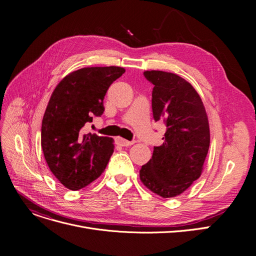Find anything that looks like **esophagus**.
Masks as SVG:
<instances>
[{
  "label": "esophagus",
  "instance_id": "esophagus-1",
  "mask_svg": "<svg viewBox=\"0 0 256 256\" xmlns=\"http://www.w3.org/2000/svg\"><path fill=\"white\" fill-rule=\"evenodd\" d=\"M118 142L120 143L121 146H130V145H132L134 143H135V141H128V140L122 139V138L118 139Z\"/></svg>",
  "mask_w": 256,
  "mask_h": 256
}]
</instances>
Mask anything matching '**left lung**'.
<instances>
[{
  "instance_id": "1",
  "label": "left lung",
  "mask_w": 256,
  "mask_h": 256,
  "mask_svg": "<svg viewBox=\"0 0 256 256\" xmlns=\"http://www.w3.org/2000/svg\"><path fill=\"white\" fill-rule=\"evenodd\" d=\"M154 84L152 113L166 124L164 143L154 147L152 158L142 166L140 180L163 198L184 193L202 173L210 147L206 108L194 87L182 76L162 70H146Z\"/></svg>"
}]
</instances>
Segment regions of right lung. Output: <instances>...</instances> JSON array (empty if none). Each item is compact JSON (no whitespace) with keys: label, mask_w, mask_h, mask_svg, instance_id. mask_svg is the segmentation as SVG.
I'll use <instances>...</instances> for the list:
<instances>
[{"label":"right lung","mask_w":256,"mask_h":256,"mask_svg":"<svg viewBox=\"0 0 256 256\" xmlns=\"http://www.w3.org/2000/svg\"><path fill=\"white\" fill-rule=\"evenodd\" d=\"M124 67H84L63 78L52 91L42 119V147L46 164L67 189L96 180L114 152L113 139L86 132L93 116L104 113L110 85Z\"/></svg>","instance_id":"add662e5"}]
</instances>
